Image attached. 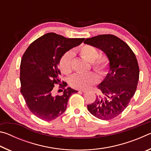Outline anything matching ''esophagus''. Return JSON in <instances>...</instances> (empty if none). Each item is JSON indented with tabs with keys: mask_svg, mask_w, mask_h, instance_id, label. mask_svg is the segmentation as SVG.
Wrapping results in <instances>:
<instances>
[{
	"mask_svg": "<svg viewBox=\"0 0 151 151\" xmlns=\"http://www.w3.org/2000/svg\"><path fill=\"white\" fill-rule=\"evenodd\" d=\"M80 91L83 92V93H85V92H86V90H82V91Z\"/></svg>",
	"mask_w": 151,
	"mask_h": 151,
	"instance_id": "1",
	"label": "esophagus"
}]
</instances>
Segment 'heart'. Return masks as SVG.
I'll return each mask as SVG.
<instances>
[{
  "instance_id": "1",
  "label": "heart",
  "mask_w": 151,
  "mask_h": 151,
  "mask_svg": "<svg viewBox=\"0 0 151 151\" xmlns=\"http://www.w3.org/2000/svg\"><path fill=\"white\" fill-rule=\"evenodd\" d=\"M80 55L91 63L94 70L101 75L106 73L108 69L110 61L108 57L104 55H99L96 48L92 45H85L79 48ZM73 53L71 51L66 52L59 61V68L64 74H69L72 71V59ZM99 78L95 73H77L73 75L69 79V84L72 87L76 89H86L98 82Z\"/></svg>"
}]
</instances>
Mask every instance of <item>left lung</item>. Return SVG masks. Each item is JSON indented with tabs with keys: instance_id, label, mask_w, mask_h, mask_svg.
Masks as SVG:
<instances>
[{
	"instance_id": "obj_1",
	"label": "left lung",
	"mask_w": 151,
	"mask_h": 151,
	"mask_svg": "<svg viewBox=\"0 0 151 151\" xmlns=\"http://www.w3.org/2000/svg\"><path fill=\"white\" fill-rule=\"evenodd\" d=\"M98 48L109 58V71L98 86L101 91L88 111L96 118L111 120L127 108L136 92L139 67L134 53L126 42L112 35H100L84 41Z\"/></svg>"
}]
</instances>
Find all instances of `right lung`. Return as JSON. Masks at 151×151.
I'll list each match as a JSON object with an SVG mask.
<instances>
[{"mask_svg":"<svg viewBox=\"0 0 151 151\" xmlns=\"http://www.w3.org/2000/svg\"><path fill=\"white\" fill-rule=\"evenodd\" d=\"M84 40L47 33L31 43L25 51L20 67V93L28 108L38 118L46 121L57 119L66 111L70 96L78 92L68 87L63 94L55 95L54 86L58 83L60 88L65 86L64 83L60 84V71L58 68L61 57Z\"/></svg>","mask_w":151,"mask_h":151,"instance_id":"obj_1","label":"right lung"}]
</instances>
